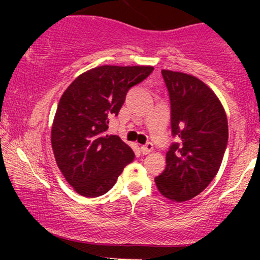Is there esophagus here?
Wrapping results in <instances>:
<instances>
[{
	"mask_svg": "<svg viewBox=\"0 0 260 260\" xmlns=\"http://www.w3.org/2000/svg\"><path fill=\"white\" fill-rule=\"evenodd\" d=\"M141 149H142L143 154H148L149 152H152V149H153V145H152L151 142H147L146 145H143L142 147H141Z\"/></svg>",
	"mask_w": 260,
	"mask_h": 260,
	"instance_id": "1",
	"label": "esophagus"
}]
</instances>
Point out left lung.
<instances>
[{
    "label": "left lung",
    "mask_w": 260,
    "mask_h": 260,
    "mask_svg": "<svg viewBox=\"0 0 260 260\" xmlns=\"http://www.w3.org/2000/svg\"><path fill=\"white\" fill-rule=\"evenodd\" d=\"M171 104L166 169L154 181L159 192L187 201L203 192L217 174L228 147V119L214 91L198 78L162 70Z\"/></svg>",
    "instance_id": "8db88e82"
}]
</instances>
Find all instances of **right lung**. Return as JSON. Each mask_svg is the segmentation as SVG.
I'll use <instances>...</instances> for the list:
<instances>
[{
	"instance_id": "obj_1",
	"label": "right lung",
	"mask_w": 260,
	"mask_h": 260,
	"mask_svg": "<svg viewBox=\"0 0 260 260\" xmlns=\"http://www.w3.org/2000/svg\"><path fill=\"white\" fill-rule=\"evenodd\" d=\"M152 72V67L103 65L79 75L62 94L52 123V151L65 180L80 195L108 192L135 158L127 143L106 131L128 90Z\"/></svg>"
}]
</instances>
